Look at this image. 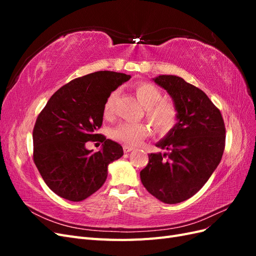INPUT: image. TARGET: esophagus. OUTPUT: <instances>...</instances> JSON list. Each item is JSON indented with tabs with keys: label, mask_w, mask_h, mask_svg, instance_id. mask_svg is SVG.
<instances>
[{
	"label": "esophagus",
	"mask_w": 256,
	"mask_h": 256,
	"mask_svg": "<svg viewBox=\"0 0 256 256\" xmlns=\"http://www.w3.org/2000/svg\"><path fill=\"white\" fill-rule=\"evenodd\" d=\"M122 150H124V152H131V150H134V147L130 146V145H124V146H122Z\"/></svg>",
	"instance_id": "34e87169"
}]
</instances>
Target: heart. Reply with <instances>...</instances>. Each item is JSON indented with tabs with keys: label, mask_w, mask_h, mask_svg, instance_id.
<instances>
[{
	"label": "heart",
	"mask_w": 256,
	"mask_h": 256,
	"mask_svg": "<svg viewBox=\"0 0 256 256\" xmlns=\"http://www.w3.org/2000/svg\"><path fill=\"white\" fill-rule=\"evenodd\" d=\"M136 95L145 108L146 118L158 132L166 134L171 130L177 118V110L173 102L161 100V90L152 83L141 82L136 86ZM115 92L108 97L104 106L106 115L112 113ZM150 134V129L142 124L122 122L113 130V138L129 145H136Z\"/></svg>",
	"instance_id": "b5f03b06"
}]
</instances>
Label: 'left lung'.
Segmentation results:
<instances>
[{
	"label": "left lung",
	"instance_id": "8db88e82",
	"mask_svg": "<svg viewBox=\"0 0 256 256\" xmlns=\"http://www.w3.org/2000/svg\"><path fill=\"white\" fill-rule=\"evenodd\" d=\"M154 81L172 97L178 122L156 144L168 152L148 154L141 182L161 202L177 204L194 196L219 166L226 126L220 110L202 90L171 74Z\"/></svg>",
	"mask_w": 256,
	"mask_h": 256
}]
</instances>
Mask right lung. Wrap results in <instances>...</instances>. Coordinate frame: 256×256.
<instances>
[{
  "instance_id": "obj_1",
  "label": "right lung",
  "mask_w": 256,
  "mask_h": 256,
  "mask_svg": "<svg viewBox=\"0 0 256 256\" xmlns=\"http://www.w3.org/2000/svg\"><path fill=\"white\" fill-rule=\"evenodd\" d=\"M129 74L96 72L58 90L38 115L33 130V159L42 180L58 196L80 202L104 184L108 166L120 159L122 147L98 134L104 106ZM90 140L104 142L99 152L84 148Z\"/></svg>"
}]
</instances>
